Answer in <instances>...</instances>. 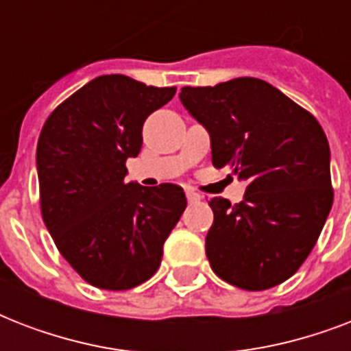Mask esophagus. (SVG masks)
Returning <instances> with one entry per match:
<instances>
[{"label":"esophagus","instance_id":"1","mask_svg":"<svg viewBox=\"0 0 351 351\" xmlns=\"http://www.w3.org/2000/svg\"><path fill=\"white\" fill-rule=\"evenodd\" d=\"M186 197H187V200H189V202H198V200L202 198V195H198V193L193 191V189H187Z\"/></svg>","mask_w":351,"mask_h":351}]
</instances>
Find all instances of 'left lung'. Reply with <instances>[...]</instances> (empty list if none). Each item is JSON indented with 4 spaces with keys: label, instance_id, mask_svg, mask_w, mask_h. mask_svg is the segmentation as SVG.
<instances>
[{
    "label": "left lung",
    "instance_id": "left-lung-1",
    "mask_svg": "<svg viewBox=\"0 0 351 351\" xmlns=\"http://www.w3.org/2000/svg\"><path fill=\"white\" fill-rule=\"evenodd\" d=\"M211 136L215 167L247 182L244 200L211 198L206 255L222 280L261 291L288 280L313 250L333 204L330 145L315 117L264 80L184 87Z\"/></svg>",
    "mask_w": 351,
    "mask_h": 351
}]
</instances>
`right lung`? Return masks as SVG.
<instances>
[{"instance_id":"1","label":"right lung","mask_w":351,"mask_h":351,"mask_svg":"<svg viewBox=\"0 0 351 351\" xmlns=\"http://www.w3.org/2000/svg\"><path fill=\"white\" fill-rule=\"evenodd\" d=\"M175 93L106 74L62 101L41 129V217L63 258L96 288L121 291L153 277L186 209L180 186L123 180L143 121Z\"/></svg>"}]
</instances>
